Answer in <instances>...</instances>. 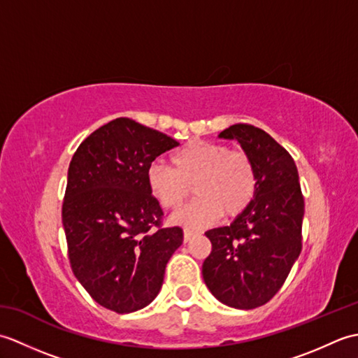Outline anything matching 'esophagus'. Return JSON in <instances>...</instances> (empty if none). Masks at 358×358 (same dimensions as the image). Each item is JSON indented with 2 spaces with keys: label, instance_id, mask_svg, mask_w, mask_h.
I'll return each instance as SVG.
<instances>
[{
  "label": "esophagus",
  "instance_id": "obj_1",
  "mask_svg": "<svg viewBox=\"0 0 358 358\" xmlns=\"http://www.w3.org/2000/svg\"><path fill=\"white\" fill-rule=\"evenodd\" d=\"M199 234V231H191V229H185V241H189L191 240L194 235Z\"/></svg>",
  "mask_w": 358,
  "mask_h": 358
}]
</instances>
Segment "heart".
<instances>
[{
	"label": "heart",
	"instance_id": "heart-1",
	"mask_svg": "<svg viewBox=\"0 0 358 358\" xmlns=\"http://www.w3.org/2000/svg\"><path fill=\"white\" fill-rule=\"evenodd\" d=\"M171 166L154 163L148 169V186L166 209H178L191 194L196 199L172 217L189 227L206 226L222 215L235 217L245 210L257 192L252 158L224 144L194 140L171 155Z\"/></svg>",
	"mask_w": 358,
	"mask_h": 358
}]
</instances>
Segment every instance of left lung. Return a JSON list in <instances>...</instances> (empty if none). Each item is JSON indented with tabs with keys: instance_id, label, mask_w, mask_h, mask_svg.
Returning a JSON list of instances; mask_svg holds the SVG:
<instances>
[{
	"instance_id": "left-lung-1",
	"label": "left lung",
	"mask_w": 358,
	"mask_h": 358,
	"mask_svg": "<svg viewBox=\"0 0 358 358\" xmlns=\"http://www.w3.org/2000/svg\"><path fill=\"white\" fill-rule=\"evenodd\" d=\"M218 136L237 140L252 158L257 192L229 226L206 232L203 280L223 305L254 309L280 291L301 252L305 200L294 158L269 134L238 123Z\"/></svg>"
}]
</instances>
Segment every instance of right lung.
I'll return each mask as SVG.
<instances>
[{"label":"right lung","instance_id":"obj_1","mask_svg":"<svg viewBox=\"0 0 358 358\" xmlns=\"http://www.w3.org/2000/svg\"><path fill=\"white\" fill-rule=\"evenodd\" d=\"M178 143L131 118L96 129L72 157L63 226L75 277L106 309L129 314L158 295L183 229L163 227L152 162Z\"/></svg>","mask_w":358,"mask_h":358}]
</instances>
